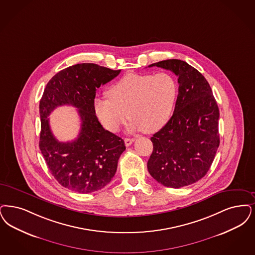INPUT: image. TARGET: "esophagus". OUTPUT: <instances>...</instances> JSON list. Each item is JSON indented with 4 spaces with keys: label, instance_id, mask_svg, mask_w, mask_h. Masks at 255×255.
Here are the masks:
<instances>
[{
    "label": "esophagus",
    "instance_id": "1",
    "mask_svg": "<svg viewBox=\"0 0 255 255\" xmlns=\"http://www.w3.org/2000/svg\"><path fill=\"white\" fill-rule=\"evenodd\" d=\"M133 141H134V139H133V138H128V137H127V138H125V139H124V142H125V145H126L127 147H128V146H130Z\"/></svg>",
    "mask_w": 255,
    "mask_h": 255
}]
</instances>
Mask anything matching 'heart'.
Returning <instances> with one entry per match:
<instances>
[{"label":"heart","mask_w":255,"mask_h":255,"mask_svg":"<svg viewBox=\"0 0 255 255\" xmlns=\"http://www.w3.org/2000/svg\"><path fill=\"white\" fill-rule=\"evenodd\" d=\"M176 96L177 84L168 73L129 74L108 89V99H96L94 108L110 132L120 130L128 113L129 131L152 133L168 123Z\"/></svg>","instance_id":"obj_1"}]
</instances>
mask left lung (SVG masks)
Segmentation results:
<instances>
[{"label": "left lung", "instance_id": "1", "mask_svg": "<svg viewBox=\"0 0 255 255\" xmlns=\"http://www.w3.org/2000/svg\"><path fill=\"white\" fill-rule=\"evenodd\" d=\"M173 72L178 95L172 118L151 137L153 153L147 168L166 187L194 184L208 173L219 146V109L207 80L186 61L166 60L150 64Z\"/></svg>", "mask_w": 255, "mask_h": 255}]
</instances>
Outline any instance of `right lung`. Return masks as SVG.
Instances as JSON below:
<instances>
[{"label":"right lung","instance_id":"obj_1","mask_svg":"<svg viewBox=\"0 0 255 255\" xmlns=\"http://www.w3.org/2000/svg\"><path fill=\"white\" fill-rule=\"evenodd\" d=\"M120 73L95 63H79L57 73L44 89L40 102L39 145L53 176L64 188L80 194L97 192L117 172L126 147L123 138L102 127L94 100L97 88ZM61 105L76 107L81 118V131L71 143H60L50 129L48 117Z\"/></svg>","mask_w":255,"mask_h":255}]
</instances>
